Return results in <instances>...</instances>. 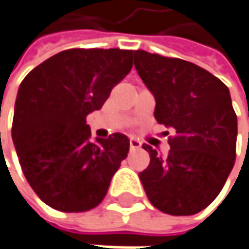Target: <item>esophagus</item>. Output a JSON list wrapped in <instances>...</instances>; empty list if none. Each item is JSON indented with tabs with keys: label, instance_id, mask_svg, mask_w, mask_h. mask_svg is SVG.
I'll return each instance as SVG.
<instances>
[{
	"label": "esophagus",
	"instance_id": "34e87169",
	"mask_svg": "<svg viewBox=\"0 0 249 249\" xmlns=\"http://www.w3.org/2000/svg\"><path fill=\"white\" fill-rule=\"evenodd\" d=\"M139 148H141V142H139L138 139H129V149H131V151H135V149H139Z\"/></svg>",
	"mask_w": 249,
	"mask_h": 249
}]
</instances>
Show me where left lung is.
Returning <instances> with one entry per match:
<instances>
[{"label":"left lung","mask_w":249,"mask_h":249,"mask_svg":"<svg viewBox=\"0 0 249 249\" xmlns=\"http://www.w3.org/2000/svg\"><path fill=\"white\" fill-rule=\"evenodd\" d=\"M134 65L155 97L156 121L175 132L168 156L142 145L151 156L139 173L145 193L166 214H196L218 196L235 162L237 115L230 90L182 59L135 51Z\"/></svg>","instance_id":"8db88e82"}]
</instances>
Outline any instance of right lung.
<instances>
[{"mask_svg": "<svg viewBox=\"0 0 249 249\" xmlns=\"http://www.w3.org/2000/svg\"><path fill=\"white\" fill-rule=\"evenodd\" d=\"M132 69V51L69 49L21 83L12 141L28 183L52 209L87 212L106 197L129 151L126 135L90 141L86 117L100 110Z\"/></svg>", "mask_w": 249, "mask_h": 249, "instance_id": "1", "label": "right lung"}]
</instances>
